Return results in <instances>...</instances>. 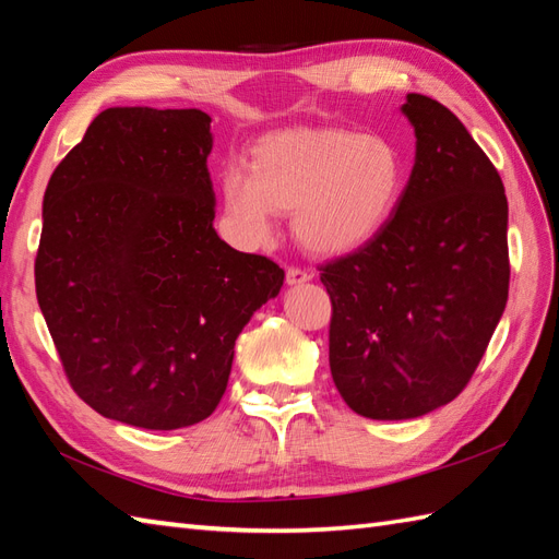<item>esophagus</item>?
Instances as JSON below:
<instances>
[{"label": "esophagus", "instance_id": "34e87169", "mask_svg": "<svg viewBox=\"0 0 559 559\" xmlns=\"http://www.w3.org/2000/svg\"><path fill=\"white\" fill-rule=\"evenodd\" d=\"M310 278H312V273H307L305 269H298V266H290V269L286 271L288 286H302V283H307Z\"/></svg>", "mask_w": 559, "mask_h": 559}]
</instances>
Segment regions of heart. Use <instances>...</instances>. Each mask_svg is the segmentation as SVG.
Segmentation results:
<instances>
[{
    "mask_svg": "<svg viewBox=\"0 0 559 559\" xmlns=\"http://www.w3.org/2000/svg\"><path fill=\"white\" fill-rule=\"evenodd\" d=\"M403 177L401 151L382 134L300 127L257 141L249 168L225 165L221 192L242 245L271 242L278 213H293V233L307 252L338 257L384 228Z\"/></svg>",
    "mask_w": 559,
    "mask_h": 559,
    "instance_id": "b5f03b06",
    "label": "heart"
}]
</instances>
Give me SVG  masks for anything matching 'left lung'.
<instances>
[{
    "label": "left lung",
    "instance_id": "left-lung-1",
    "mask_svg": "<svg viewBox=\"0 0 559 559\" xmlns=\"http://www.w3.org/2000/svg\"><path fill=\"white\" fill-rule=\"evenodd\" d=\"M403 115L415 163L379 235L329 261V365L365 418H420L454 401L485 355L509 295L500 173L459 117L420 93Z\"/></svg>",
    "mask_w": 559,
    "mask_h": 559
}]
</instances>
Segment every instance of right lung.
<instances>
[{
	"mask_svg": "<svg viewBox=\"0 0 559 559\" xmlns=\"http://www.w3.org/2000/svg\"><path fill=\"white\" fill-rule=\"evenodd\" d=\"M211 146L201 110L108 108L47 182L35 293L71 389L110 420H206L235 338L283 286L213 230Z\"/></svg>",
	"mask_w": 559,
	"mask_h": 559,
	"instance_id": "obj_1",
	"label": "right lung"
}]
</instances>
